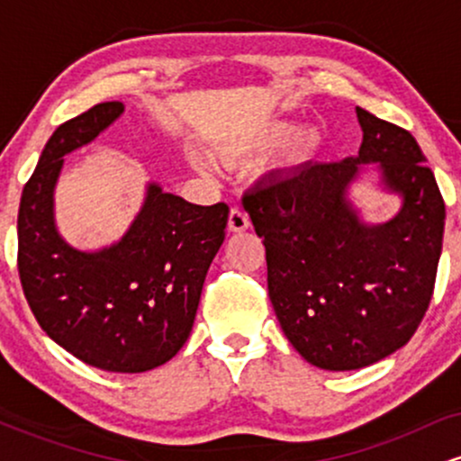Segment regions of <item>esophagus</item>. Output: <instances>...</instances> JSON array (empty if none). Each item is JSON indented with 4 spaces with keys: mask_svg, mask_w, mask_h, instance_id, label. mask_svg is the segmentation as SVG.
I'll use <instances>...</instances> for the list:
<instances>
[{
    "mask_svg": "<svg viewBox=\"0 0 461 461\" xmlns=\"http://www.w3.org/2000/svg\"><path fill=\"white\" fill-rule=\"evenodd\" d=\"M251 225L249 221V214L242 208H231L230 219H227V230L230 231H245Z\"/></svg>",
    "mask_w": 461,
    "mask_h": 461,
    "instance_id": "esophagus-1",
    "label": "esophagus"
}]
</instances>
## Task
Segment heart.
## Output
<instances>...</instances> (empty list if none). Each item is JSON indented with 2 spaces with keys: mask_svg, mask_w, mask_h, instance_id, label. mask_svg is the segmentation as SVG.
Here are the masks:
<instances>
[{
  "mask_svg": "<svg viewBox=\"0 0 461 461\" xmlns=\"http://www.w3.org/2000/svg\"><path fill=\"white\" fill-rule=\"evenodd\" d=\"M290 134V128L285 123H277L273 125L271 130L264 131L262 136H258L256 140H251L249 145L245 147H230V149H223L221 151V156H223V160H236L240 153H247V151H264V149H271V147L279 145L285 136ZM322 142H325V136H322V131L319 128H314V125H308V128H301L294 131V134H290V139L284 142L282 147V164L285 168H299V167H305V164L314 160L316 156H319L321 149H322ZM199 164L201 168H205V162L203 160H194Z\"/></svg>",
  "mask_w": 461,
  "mask_h": 461,
  "instance_id": "b5f03b06",
  "label": "heart"
}]
</instances>
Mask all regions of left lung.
Masks as SVG:
<instances>
[{
    "instance_id": "8db88e82",
    "label": "left lung",
    "mask_w": 461,
    "mask_h": 461,
    "mask_svg": "<svg viewBox=\"0 0 461 461\" xmlns=\"http://www.w3.org/2000/svg\"><path fill=\"white\" fill-rule=\"evenodd\" d=\"M356 158L310 162L256 184L242 197L267 247L268 297L301 357L356 370L410 342L433 294L444 199L410 131L356 108ZM359 163H379L402 210L366 226L346 199Z\"/></svg>"
}]
</instances>
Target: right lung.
Here are the masks:
<instances>
[{
    "instance_id": "1",
    "label": "right lung",
    "mask_w": 461,
    "mask_h": 461,
    "mask_svg": "<svg viewBox=\"0 0 461 461\" xmlns=\"http://www.w3.org/2000/svg\"><path fill=\"white\" fill-rule=\"evenodd\" d=\"M123 110L121 102L97 104L47 140L21 194L17 267L32 314L56 345L108 373H145L188 340L230 208L188 203L149 184L119 242L99 251L68 245L54 221L65 156L97 139Z\"/></svg>"
}]
</instances>
